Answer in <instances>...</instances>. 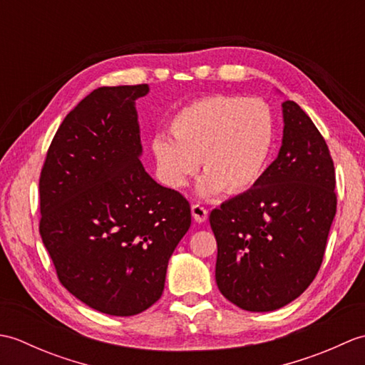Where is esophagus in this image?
<instances>
[{"mask_svg":"<svg viewBox=\"0 0 365 365\" xmlns=\"http://www.w3.org/2000/svg\"><path fill=\"white\" fill-rule=\"evenodd\" d=\"M191 213H192V218H195L196 222H204L207 220V216H208L207 208L202 207V205H199V204H195L191 207Z\"/></svg>","mask_w":365,"mask_h":365,"instance_id":"esophagus-1","label":"esophagus"}]
</instances>
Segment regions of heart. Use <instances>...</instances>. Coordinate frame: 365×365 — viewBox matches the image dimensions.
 <instances>
[{"mask_svg":"<svg viewBox=\"0 0 365 365\" xmlns=\"http://www.w3.org/2000/svg\"><path fill=\"white\" fill-rule=\"evenodd\" d=\"M170 139L158 136L153 153L161 180L173 190L187 187L197 161L205 175L202 196L240 195L259 182L274 143V119L255 98L208 96L182 108L169 122Z\"/></svg>","mask_w":365,"mask_h":365,"instance_id":"b5f03b06","label":"heart"}]
</instances>
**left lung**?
I'll return each mask as SVG.
<instances>
[{
  "label": "left lung",
  "mask_w": 365,
  "mask_h": 365,
  "mask_svg": "<svg viewBox=\"0 0 365 365\" xmlns=\"http://www.w3.org/2000/svg\"><path fill=\"white\" fill-rule=\"evenodd\" d=\"M277 158L259 182L210 213L216 284L243 311L297 299L319 273L336 216V170L327 141L292 100L282 103Z\"/></svg>",
  "instance_id": "left-lung-1"
}]
</instances>
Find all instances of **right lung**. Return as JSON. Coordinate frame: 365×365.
Segmentation results:
<instances>
[{
	"mask_svg": "<svg viewBox=\"0 0 365 365\" xmlns=\"http://www.w3.org/2000/svg\"><path fill=\"white\" fill-rule=\"evenodd\" d=\"M147 92V84L92 91L59 125L38 180V232L58 279L115 317L160 299L168 262L191 226L188 200L139 161L135 102Z\"/></svg>",
	"mask_w": 365,
	"mask_h": 365,
	"instance_id": "right-lung-1",
	"label": "right lung"
}]
</instances>
